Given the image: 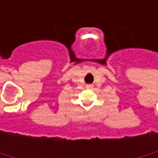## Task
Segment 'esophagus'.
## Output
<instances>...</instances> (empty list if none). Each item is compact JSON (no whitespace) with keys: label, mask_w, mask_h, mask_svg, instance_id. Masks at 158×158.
Returning <instances> with one entry per match:
<instances>
[{"label":"esophagus","mask_w":158,"mask_h":158,"mask_svg":"<svg viewBox=\"0 0 158 158\" xmlns=\"http://www.w3.org/2000/svg\"><path fill=\"white\" fill-rule=\"evenodd\" d=\"M86 88L87 89H91V88H93V85H86Z\"/></svg>","instance_id":"obj_1"}]
</instances>
